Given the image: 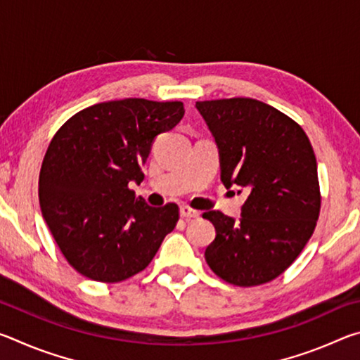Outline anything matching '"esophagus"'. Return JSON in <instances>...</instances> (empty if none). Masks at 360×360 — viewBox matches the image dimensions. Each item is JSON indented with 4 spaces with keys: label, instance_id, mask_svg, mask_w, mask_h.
Listing matches in <instances>:
<instances>
[{
    "label": "esophagus",
    "instance_id": "1",
    "mask_svg": "<svg viewBox=\"0 0 360 360\" xmlns=\"http://www.w3.org/2000/svg\"><path fill=\"white\" fill-rule=\"evenodd\" d=\"M179 212H181V217H184V219H195V217H198L200 216V212L198 211H195V210H192V208H188V206H186V205H182L181 208H179Z\"/></svg>",
    "mask_w": 360,
    "mask_h": 360
}]
</instances>
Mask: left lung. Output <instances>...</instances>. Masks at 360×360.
<instances>
[{"label": "left lung", "instance_id": "8db88e82", "mask_svg": "<svg viewBox=\"0 0 360 360\" xmlns=\"http://www.w3.org/2000/svg\"><path fill=\"white\" fill-rule=\"evenodd\" d=\"M214 136L224 186L246 193L241 217L203 212L216 238L205 259L235 285L271 281L311 238L321 210L318 163L297 122L252 98L197 101Z\"/></svg>", "mask_w": 360, "mask_h": 360}]
</instances>
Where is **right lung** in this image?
<instances>
[{
	"label": "right lung",
	"mask_w": 360,
	"mask_h": 360,
	"mask_svg": "<svg viewBox=\"0 0 360 360\" xmlns=\"http://www.w3.org/2000/svg\"><path fill=\"white\" fill-rule=\"evenodd\" d=\"M182 115L181 101H106L72 115L52 138L39 205L60 251L81 275L101 283L136 275L176 227L178 205L154 208L129 184L144 179L152 143Z\"/></svg>",
	"instance_id": "right-lung-1"
}]
</instances>
